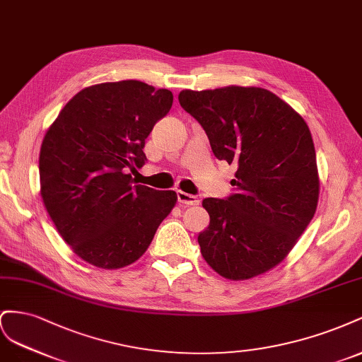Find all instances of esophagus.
Listing matches in <instances>:
<instances>
[{"label":"esophagus","instance_id":"1","mask_svg":"<svg viewBox=\"0 0 362 362\" xmlns=\"http://www.w3.org/2000/svg\"><path fill=\"white\" fill-rule=\"evenodd\" d=\"M177 202L182 203V204H187V206H195V204L200 203V200L195 197V195L187 194L183 191H177Z\"/></svg>","mask_w":362,"mask_h":362}]
</instances>
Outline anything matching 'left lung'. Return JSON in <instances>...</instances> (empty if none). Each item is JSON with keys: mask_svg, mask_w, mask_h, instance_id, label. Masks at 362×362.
<instances>
[{"mask_svg": "<svg viewBox=\"0 0 362 362\" xmlns=\"http://www.w3.org/2000/svg\"><path fill=\"white\" fill-rule=\"evenodd\" d=\"M218 160L236 165L233 192L204 199L200 250L226 279L262 274L290 253L317 209L315 148L305 119L273 92L227 86L182 90Z\"/></svg>", "mask_w": 362, "mask_h": 362, "instance_id": "left-lung-1", "label": "left lung"}]
</instances>
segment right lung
I'll list each match as a JSON object with an SVG mask.
<instances>
[{
	"label": "right lung",
	"instance_id": "obj_1",
	"mask_svg": "<svg viewBox=\"0 0 362 362\" xmlns=\"http://www.w3.org/2000/svg\"><path fill=\"white\" fill-rule=\"evenodd\" d=\"M173 106L168 89L138 80L89 86L51 124L39 154L40 195L62 238L100 268L126 267L146 253L174 208V191L133 185L144 146Z\"/></svg>",
	"mask_w": 362,
	"mask_h": 362
}]
</instances>
